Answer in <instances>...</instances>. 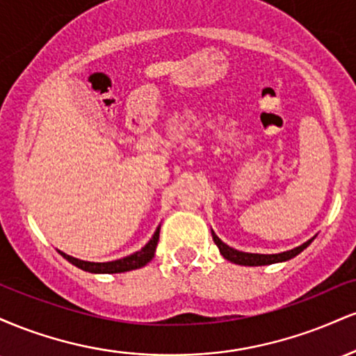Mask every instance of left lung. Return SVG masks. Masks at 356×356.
Wrapping results in <instances>:
<instances>
[{"instance_id": "obj_1", "label": "left lung", "mask_w": 356, "mask_h": 356, "mask_svg": "<svg viewBox=\"0 0 356 356\" xmlns=\"http://www.w3.org/2000/svg\"><path fill=\"white\" fill-rule=\"evenodd\" d=\"M212 239H214V243L218 244L220 254L226 257L227 261H231V263H236V264H243V266H264V264L288 261V259H291V257L300 254V252L303 251V249L308 248L313 241V239L306 241V243L301 244V246L291 249V251L280 252V254H252V252H243V251H238V249L229 248L227 244H224L222 241H220L218 236L214 234V232H212Z\"/></svg>"}]
</instances>
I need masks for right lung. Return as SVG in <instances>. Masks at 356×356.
<instances>
[{
    "label": "right lung",
    "mask_w": 356,
    "mask_h": 356,
    "mask_svg": "<svg viewBox=\"0 0 356 356\" xmlns=\"http://www.w3.org/2000/svg\"><path fill=\"white\" fill-rule=\"evenodd\" d=\"M159 232H161V226L157 227V231L154 232L152 239L145 244L140 251L134 252V254L122 257V259L117 261H110V263H90V261H81L76 259V257H72L65 252L60 251V254L65 257L67 261H70L72 264H75L76 268L83 269V271H90V273H125V271H132V269L142 268L152 259L155 254V248H157L159 243Z\"/></svg>",
    "instance_id": "1"
}]
</instances>
